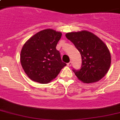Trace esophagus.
<instances>
[{
  "mask_svg": "<svg viewBox=\"0 0 120 120\" xmlns=\"http://www.w3.org/2000/svg\"><path fill=\"white\" fill-rule=\"evenodd\" d=\"M67 66L68 67H71V62H69V63H68L67 64Z\"/></svg>",
  "mask_w": 120,
  "mask_h": 120,
  "instance_id": "esophagus-1",
  "label": "esophagus"
}]
</instances>
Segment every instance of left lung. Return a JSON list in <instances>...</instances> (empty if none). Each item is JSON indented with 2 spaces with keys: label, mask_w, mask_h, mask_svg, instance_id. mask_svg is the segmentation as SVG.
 Returning a JSON list of instances; mask_svg holds the SVG:
<instances>
[{
  "label": "left lung",
  "mask_w": 120,
  "mask_h": 120,
  "mask_svg": "<svg viewBox=\"0 0 120 120\" xmlns=\"http://www.w3.org/2000/svg\"><path fill=\"white\" fill-rule=\"evenodd\" d=\"M65 36L75 45L82 56L81 68L73 70L79 80L85 83H91L105 77L111 65V55L105 43L86 30L67 33Z\"/></svg>",
  "instance_id": "obj_1"
}]
</instances>
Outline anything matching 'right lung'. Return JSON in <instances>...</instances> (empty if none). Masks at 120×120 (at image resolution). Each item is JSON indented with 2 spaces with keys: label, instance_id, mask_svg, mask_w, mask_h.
<instances>
[{
  "label": "right lung",
  "instance_id": "add662e5",
  "mask_svg": "<svg viewBox=\"0 0 120 120\" xmlns=\"http://www.w3.org/2000/svg\"><path fill=\"white\" fill-rule=\"evenodd\" d=\"M61 37L60 32L48 29L37 33L25 42L20 53V62L29 79L48 83L67 65L56 49Z\"/></svg>",
  "mask_w": 120,
  "mask_h": 120
}]
</instances>
